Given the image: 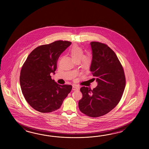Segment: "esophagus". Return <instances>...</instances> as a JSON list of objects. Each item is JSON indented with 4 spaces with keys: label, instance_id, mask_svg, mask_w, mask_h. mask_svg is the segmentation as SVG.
Returning <instances> with one entry per match:
<instances>
[{
    "label": "esophagus",
    "instance_id": "34e87169",
    "mask_svg": "<svg viewBox=\"0 0 149 149\" xmlns=\"http://www.w3.org/2000/svg\"><path fill=\"white\" fill-rule=\"evenodd\" d=\"M78 87L76 86H72V90L73 91H77V90H78Z\"/></svg>",
    "mask_w": 149,
    "mask_h": 149
}]
</instances>
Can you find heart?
<instances>
[{"mask_svg":"<svg viewBox=\"0 0 149 149\" xmlns=\"http://www.w3.org/2000/svg\"><path fill=\"white\" fill-rule=\"evenodd\" d=\"M70 54L74 62H79L81 60V63L84 68H86L90 63V58L88 56H84V51L82 48L78 45H74L70 49Z\"/></svg>","mask_w":149,"mask_h":149,"instance_id":"obj_1","label":"heart"}]
</instances>
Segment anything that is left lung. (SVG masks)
<instances>
[{
	"mask_svg": "<svg viewBox=\"0 0 149 149\" xmlns=\"http://www.w3.org/2000/svg\"><path fill=\"white\" fill-rule=\"evenodd\" d=\"M90 44L93 53L90 70L98 84L93 90L85 86L80 88L82 97L78 105L84 114L96 118L107 114L119 103L126 78L123 67L112 49L100 42Z\"/></svg>",
	"mask_w": 149,
	"mask_h": 149,
	"instance_id": "8db88e82",
	"label": "left lung"
}]
</instances>
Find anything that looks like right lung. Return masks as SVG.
<instances>
[{
  "mask_svg": "<svg viewBox=\"0 0 149 149\" xmlns=\"http://www.w3.org/2000/svg\"><path fill=\"white\" fill-rule=\"evenodd\" d=\"M71 42L57 40L36 48L22 67L19 82L23 95L32 108L49 113L60 108L72 86L61 85L51 78L55 73L61 54Z\"/></svg>",
  "mask_w": 149,
  "mask_h": 149,
  "instance_id": "right-lung-1",
  "label": "right lung"
}]
</instances>
